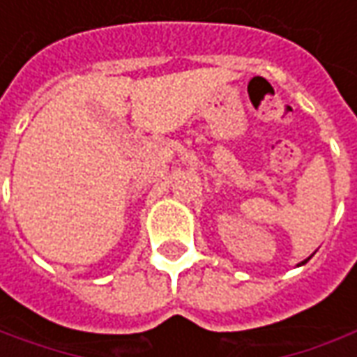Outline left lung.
Segmentation results:
<instances>
[{
	"label": "left lung",
	"instance_id": "obj_1",
	"mask_svg": "<svg viewBox=\"0 0 357 357\" xmlns=\"http://www.w3.org/2000/svg\"><path fill=\"white\" fill-rule=\"evenodd\" d=\"M307 261H309V258H307V260H305V261H301L299 266H303V264H307Z\"/></svg>",
	"mask_w": 357,
	"mask_h": 357
}]
</instances>
